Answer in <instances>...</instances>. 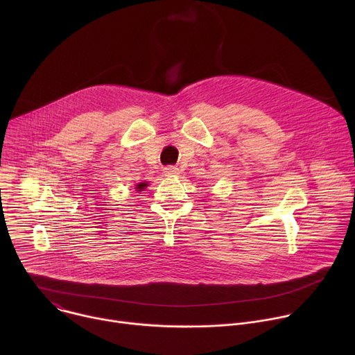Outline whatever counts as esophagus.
Here are the masks:
<instances>
[{"label":"esophagus","instance_id":"1","mask_svg":"<svg viewBox=\"0 0 355 355\" xmlns=\"http://www.w3.org/2000/svg\"><path fill=\"white\" fill-rule=\"evenodd\" d=\"M178 174H180V171H178V168L174 167V166H168V167L164 168V175H166V177H175V175H178Z\"/></svg>","mask_w":355,"mask_h":355}]
</instances>
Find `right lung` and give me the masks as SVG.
Segmentation results:
<instances>
[{"label":"right lung","mask_w":355,"mask_h":355,"mask_svg":"<svg viewBox=\"0 0 355 355\" xmlns=\"http://www.w3.org/2000/svg\"><path fill=\"white\" fill-rule=\"evenodd\" d=\"M144 187H147V184H146V182H140V184L136 185V189H137V191H141V189H144Z\"/></svg>","instance_id":"right-lung-1"}]
</instances>
